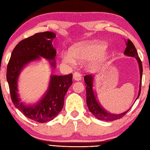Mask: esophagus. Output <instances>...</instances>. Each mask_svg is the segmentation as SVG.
<instances>
[{
    "mask_svg": "<svg viewBox=\"0 0 150 150\" xmlns=\"http://www.w3.org/2000/svg\"><path fill=\"white\" fill-rule=\"evenodd\" d=\"M73 79H74L75 81H79L81 80L82 77H81V75L79 72H75L74 73H73Z\"/></svg>",
    "mask_w": 150,
    "mask_h": 150,
    "instance_id": "obj_1",
    "label": "esophagus"
}]
</instances>
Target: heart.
<instances>
[{"mask_svg":"<svg viewBox=\"0 0 150 150\" xmlns=\"http://www.w3.org/2000/svg\"><path fill=\"white\" fill-rule=\"evenodd\" d=\"M108 53L104 44L95 42H84L76 44L71 47L68 53L62 54V62L69 66L75 64L78 62L88 60L87 69L90 72H95L99 69L106 61Z\"/></svg>","mask_w":150,"mask_h":150,"instance_id":"heart-1","label":"heart"}]
</instances>
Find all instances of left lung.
<instances>
[{
  "mask_svg": "<svg viewBox=\"0 0 150 150\" xmlns=\"http://www.w3.org/2000/svg\"><path fill=\"white\" fill-rule=\"evenodd\" d=\"M124 55L129 57H135L138 60L139 68H140V74H141V81H140V88H139V91L137 98L139 97L140 94H141V84H142V62L141 59L139 57L138 53L137 52V50L131 40L129 39L126 42V47L125 51L124 52ZM84 81L86 84V103L88 105L89 111L93 115L97 118L98 120H106V121H113L117 119H121L128 112V111L131 109H129L121 114L115 115V114H111L109 112H108L106 110H104L103 108H102L98 102L96 100V98L93 93V76L91 74H88L84 76ZM136 99V100H137Z\"/></svg>",
  "mask_w": 150,
  "mask_h": 150,
  "instance_id": "left-lung-1",
  "label": "left lung"
}]
</instances>
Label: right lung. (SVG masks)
<instances>
[{"label":"right lung","instance_id":"obj_1","mask_svg":"<svg viewBox=\"0 0 150 150\" xmlns=\"http://www.w3.org/2000/svg\"><path fill=\"white\" fill-rule=\"evenodd\" d=\"M55 34L51 31L35 33L19 42L11 53L6 71L11 100L15 106L28 119L44 123L53 120L62 110L64 98L72 84V74L52 75L46 94L37 105L24 106L17 94V80L23 67L34 60L42 57L52 60L55 66L57 51L52 45Z\"/></svg>","mask_w":150,"mask_h":150}]
</instances>
